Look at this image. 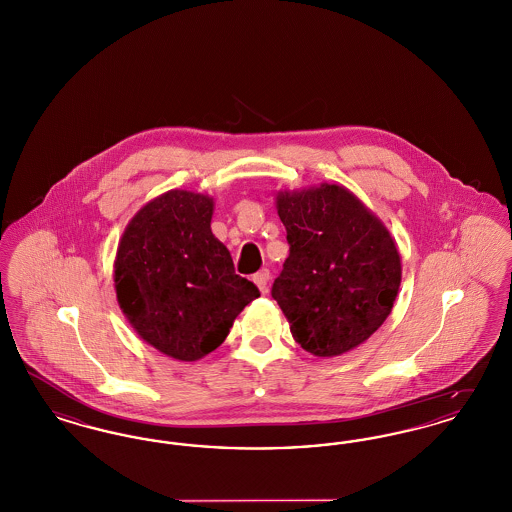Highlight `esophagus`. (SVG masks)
<instances>
[{"label":"esophagus","instance_id":"esophagus-1","mask_svg":"<svg viewBox=\"0 0 512 512\" xmlns=\"http://www.w3.org/2000/svg\"><path fill=\"white\" fill-rule=\"evenodd\" d=\"M268 280H270V272H268V268L259 270V272L253 276V282H255V286H257L261 292H267Z\"/></svg>","mask_w":512,"mask_h":512}]
</instances>
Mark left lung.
<instances>
[{"mask_svg":"<svg viewBox=\"0 0 512 512\" xmlns=\"http://www.w3.org/2000/svg\"><path fill=\"white\" fill-rule=\"evenodd\" d=\"M276 207L290 255L270 293L293 338L317 357L357 347L384 324L401 284L390 232L336 184L282 192Z\"/></svg>","mask_w":512,"mask_h":512,"instance_id":"left-lung-1","label":"left lung"}]
</instances>
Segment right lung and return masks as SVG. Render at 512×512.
Here are the masks:
<instances>
[{"instance_id": "1", "label": "right lung", "mask_w": 512, "mask_h": 512, "mask_svg": "<svg viewBox=\"0 0 512 512\" xmlns=\"http://www.w3.org/2000/svg\"><path fill=\"white\" fill-rule=\"evenodd\" d=\"M213 199L169 192L149 201L122 234L115 288L142 340L178 361H197L226 340L261 293L236 274L211 232Z\"/></svg>"}]
</instances>
